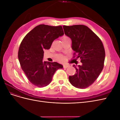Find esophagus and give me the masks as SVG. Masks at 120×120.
Listing matches in <instances>:
<instances>
[{"label":"esophagus","instance_id":"obj_1","mask_svg":"<svg viewBox=\"0 0 120 120\" xmlns=\"http://www.w3.org/2000/svg\"><path fill=\"white\" fill-rule=\"evenodd\" d=\"M70 67V66H69L68 64H64V68H67L68 67Z\"/></svg>","mask_w":120,"mask_h":120}]
</instances>
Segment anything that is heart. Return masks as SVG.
Returning <instances> with one entry per match:
<instances>
[{
    "label": "heart",
    "instance_id": "b5f03b06",
    "mask_svg": "<svg viewBox=\"0 0 120 120\" xmlns=\"http://www.w3.org/2000/svg\"><path fill=\"white\" fill-rule=\"evenodd\" d=\"M68 39H69L67 36H64L62 38V41H65V40H67ZM57 59L60 60H64V57L63 56H60L57 57Z\"/></svg>",
    "mask_w": 120,
    "mask_h": 120
}]
</instances>
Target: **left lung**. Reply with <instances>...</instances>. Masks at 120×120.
<instances>
[{"instance_id": "obj_1", "label": "left lung", "mask_w": 120, "mask_h": 120, "mask_svg": "<svg viewBox=\"0 0 120 120\" xmlns=\"http://www.w3.org/2000/svg\"><path fill=\"white\" fill-rule=\"evenodd\" d=\"M64 34L72 41L71 49L80 59L81 66L73 67L76 73L69 76V81L75 88L85 89L95 82L104 68L105 51L99 38L83 25H64Z\"/></svg>"}]
</instances>
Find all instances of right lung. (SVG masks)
I'll return each instance as SVG.
<instances>
[{
  "label": "right lung",
  "instance_id": "obj_1",
  "mask_svg": "<svg viewBox=\"0 0 120 120\" xmlns=\"http://www.w3.org/2000/svg\"><path fill=\"white\" fill-rule=\"evenodd\" d=\"M64 34L62 26L41 24L25 35L18 52L20 66L28 80L41 88L49 85L56 71L63 66L43 61V50L49 49L54 40Z\"/></svg>",
  "mask_w": 120,
  "mask_h": 120
}]
</instances>
